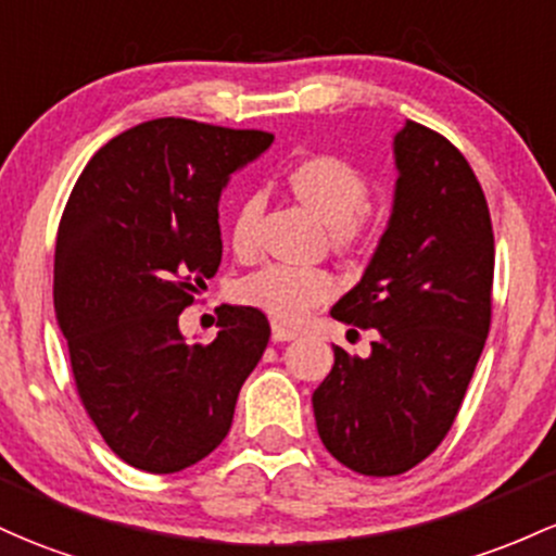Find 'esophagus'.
<instances>
[{"label": "esophagus", "instance_id": "1", "mask_svg": "<svg viewBox=\"0 0 556 556\" xmlns=\"http://www.w3.org/2000/svg\"><path fill=\"white\" fill-rule=\"evenodd\" d=\"M295 338H298L295 329L279 325V321H274V325H271V340H274V343H285V340H295Z\"/></svg>", "mask_w": 556, "mask_h": 556}]
</instances>
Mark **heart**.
Segmentation results:
<instances>
[{
  "label": "heart",
  "instance_id": "1",
  "mask_svg": "<svg viewBox=\"0 0 556 556\" xmlns=\"http://www.w3.org/2000/svg\"><path fill=\"white\" fill-rule=\"evenodd\" d=\"M290 192L327 224L329 245L338 253H362L375 235V216L369 211L371 181L367 170L343 155L321 152L295 163L288 170ZM264 200L248 194L231 218V248L248 253L255 242ZM242 301L266 311L279 321H301L314 308L338 295V279L319 266L268 264L240 285Z\"/></svg>",
  "mask_w": 556,
  "mask_h": 556
}]
</instances>
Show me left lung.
<instances>
[{"label":"left lung","instance_id":"8db88e82","mask_svg":"<svg viewBox=\"0 0 556 556\" xmlns=\"http://www.w3.org/2000/svg\"><path fill=\"white\" fill-rule=\"evenodd\" d=\"M393 144V216L362 282L329 311L380 338L369 358L334 345L314 390L321 443L369 478L404 475L441 446L491 329L493 227L478 176L417 121Z\"/></svg>","mask_w":556,"mask_h":556}]
</instances>
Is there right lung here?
Here are the masks:
<instances>
[{"label": "right lung", "instance_id": "1", "mask_svg": "<svg viewBox=\"0 0 556 556\" xmlns=\"http://www.w3.org/2000/svg\"><path fill=\"white\" fill-rule=\"evenodd\" d=\"M274 134L155 118L102 144L78 176L54 248V314L73 382L115 456L152 475L205 459L227 438L268 319L222 306L211 343L179 314L222 264L218 198Z\"/></svg>", "mask_w": 556, "mask_h": 556}]
</instances>
